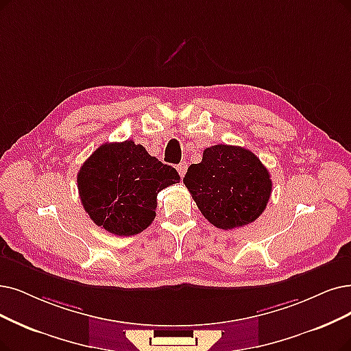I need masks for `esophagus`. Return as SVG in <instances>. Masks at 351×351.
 <instances>
[{
    "label": "esophagus",
    "instance_id": "obj_1",
    "mask_svg": "<svg viewBox=\"0 0 351 351\" xmlns=\"http://www.w3.org/2000/svg\"><path fill=\"white\" fill-rule=\"evenodd\" d=\"M177 171H178L180 177H184V174H186V171H187V162H180V164L177 165Z\"/></svg>",
    "mask_w": 351,
    "mask_h": 351
}]
</instances>
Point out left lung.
<instances>
[{"instance_id": "1", "label": "left lung", "mask_w": 351, "mask_h": 351, "mask_svg": "<svg viewBox=\"0 0 351 351\" xmlns=\"http://www.w3.org/2000/svg\"><path fill=\"white\" fill-rule=\"evenodd\" d=\"M202 215L213 226L229 230L255 221L266 207L272 181L254 152L233 145H213L203 151L183 178Z\"/></svg>"}]
</instances>
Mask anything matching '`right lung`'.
<instances>
[{
  "instance_id": "add662e5",
  "label": "right lung",
  "mask_w": 351,
  "mask_h": 351,
  "mask_svg": "<svg viewBox=\"0 0 351 351\" xmlns=\"http://www.w3.org/2000/svg\"><path fill=\"white\" fill-rule=\"evenodd\" d=\"M176 183V168L130 139L101 145L77 173L83 208L97 226L117 236L147 229L156 219L157 194Z\"/></svg>"
}]
</instances>
